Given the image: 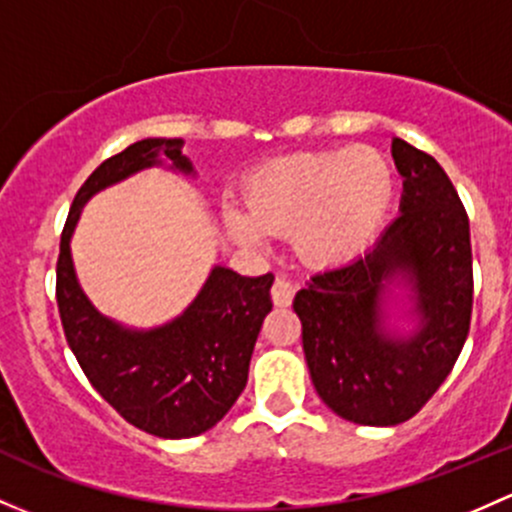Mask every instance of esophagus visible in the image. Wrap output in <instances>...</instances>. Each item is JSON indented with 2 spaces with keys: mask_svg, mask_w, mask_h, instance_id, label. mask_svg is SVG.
<instances>
[{
  "mask_svg": "<svg viewBox=\"0 0 512 512\" xmlns=\"http://www.w3.org/2000/svg\"><path fill=\"white\" fill-rule=\"evenodd\" d=\"M294 292H297L294 282H289V279H284V277L274 279V284H272V301L277 306H289V304H292Z\"/></svg>",
  "mask_w": 512,
  "mask_h": 512,
  "instance_id": "obj_1",
  "label": "esophagus"
}]
</instances>
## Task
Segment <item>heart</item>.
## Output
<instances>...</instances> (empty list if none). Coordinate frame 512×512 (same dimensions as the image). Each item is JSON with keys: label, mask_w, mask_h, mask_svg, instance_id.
Here are the masks:
<instances>
[{"label": "heart", "mask_w": 512, "mask_h": 512, "mask_svg": "<svg viewBox=\"0 0 512 512\" xmlns=\"http://www.w3.org/2000/svg\"><path fill=\"white\" fill-rule=\"evenodd\" d=\"M392 198L395 171L378 149L299 152L252 171L242 188L245 213L228 211L225 220L242 245L289 233L304 265L331 270L373 245Z\"/></svg>", "instance_id": "b5f03b06"}]
</instances>
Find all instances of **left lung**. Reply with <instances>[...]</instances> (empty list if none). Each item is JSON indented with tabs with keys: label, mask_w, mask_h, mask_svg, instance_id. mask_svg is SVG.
<instances>
[{
	"label": "left lung",
	"mask_w": 512,
	"mask_h": 512,
	"mask_svg": "<svg viewBox=\"0 0 512 512\" xmlns=\"http://www.w3.org/2000/svg\"><path fill=\"white\" fill-rule=\"evenodd\" d=\"M400 215L358 260L311 277L294 297L311 383L328 410L365 427L414 417L454 368L471 326V230L437 159L392 139ZM397 286L411 292L415 328L386 324Z\"/></svg>",
	"instance_id": "obj_1"
}]
</instances>
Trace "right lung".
Masks as SVG:
<instances>
[{
    "instance_id": "add662e5",
    "label": "right lung",
    "mask_w": 512,
    "mask_h": 512,
    "mask_svg": "<svg viewBox=\"0 0 512 512\" xmlns=\"http://www.w3.org/2000/svg\"><path fill=\"white\" fill-rule=\"evenodd\" d=\"M181 147L184 139L149 137L102 161L75 193L56 265L61 324L83 373L129 424L161 439L198 437L235 405L272 311L274 277H242L215 265L184 314L157 328H127L102 316L80 289L71 238L83 206L102 188L164 159L191 176L193 164Z\"/></svg>"
}]
</instances>
